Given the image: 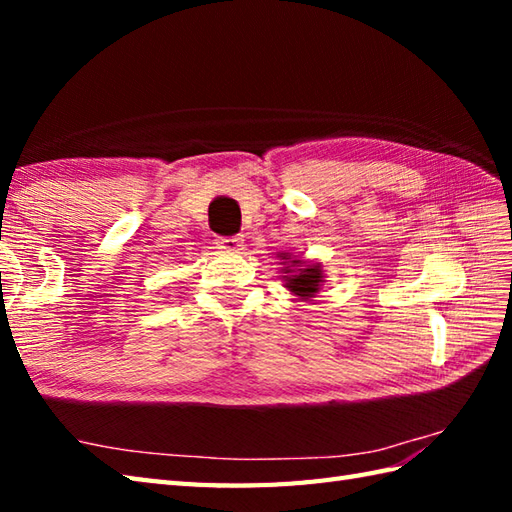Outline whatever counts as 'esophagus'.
<instances>
[{"label": "esophagus", "instance_id": "esophagus-1", "mask_svg": "<svg viewBox=\"0 0 512 512\" xmlns=\"http://www.w3.org/2000/svg\"><path fill=\"white\" fill-rule=\"evenodd\" d=\"M244 246V239L242 235H224V237H217V248H224V250H239Z\"/></svg>", "mask_w": 512, "mask_h": 512}]
</instances>
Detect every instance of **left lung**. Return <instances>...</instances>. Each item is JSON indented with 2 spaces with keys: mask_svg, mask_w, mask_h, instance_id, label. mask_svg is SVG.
<instances>
[{
  "mask_svg": "<svg viewBox=\"0 0 512 512\" xmlns=\"http://www.w3.org/2000/svg\"><path fill=\"white\" fill-rule=\"evenodd\" d=\"M297 264V262H295ZM290 281V288L292 292H297L301 297H310L312 292L319 290V281H321V270L319 266H312V268H303L301 275H295Z\"/></svg>",
  "mask_w": 512,
  "mask_h": 512,
  "instance_id": "8db88e82",
  "label": "left lung"
}]
</instances>
